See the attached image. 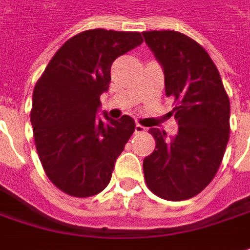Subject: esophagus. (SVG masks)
<instances>
[{
	"label": "esophagus",
	"instance_id": "esophagus-1",
	"mask_svg": "<svg viewBox=\"0 0 250 250\" xmlns=\"http://www.w3.org/2000/svg\"><path fill=\"white\" fill-rule=\"evenodd\" d=\"M145 131H146V128H145L144 125H141L139 123L135 125V132H137V134H141V132H145Z\"/></svg>",
	"mask_w": 250,
	"mask_h": 250
}]
</instances>
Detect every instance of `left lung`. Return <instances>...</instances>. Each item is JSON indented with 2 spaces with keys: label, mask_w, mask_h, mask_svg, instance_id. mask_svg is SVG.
Segmentation results:
<instances>
[{
  "label": "left lung",
  "mask_w": 250,
  "mask_h": 250,
  "mask_svg": "<svg viewBox=\"0 0 250 250\" xmlns=\"http://www.w3.org/2000/svg\"><path fill=\"white\" fill-rule=\"evenodd\" d=\"M144 38L164 69L178 134L150 128L153 153L144 160L147 188L156 196L182 201L203 191L218 172L230 138V101L209 54L178 31H145Z\"/></svg>",
  "instance_id": "1"
}]
</instances>
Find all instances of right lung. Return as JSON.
<instances>
[{
    "label": "right lung",
    "instance_id": "obj_1",
    "mask_svg": "<svg viewBox=\"0 0 250 250\" xmlns=\"http://www.w3.org/2000/svg\"><path fill=\"white\" fill-rule=\"evenodd\" d=\"M144 42L139 32L87 30L56 52L32 93L35 146L47 178L72 197L101 193L135 130L128 115L96 118L112 62Z\"/></svg>",
    "mask_w": 250,
    "mask_h": 250
}]
</instances>
